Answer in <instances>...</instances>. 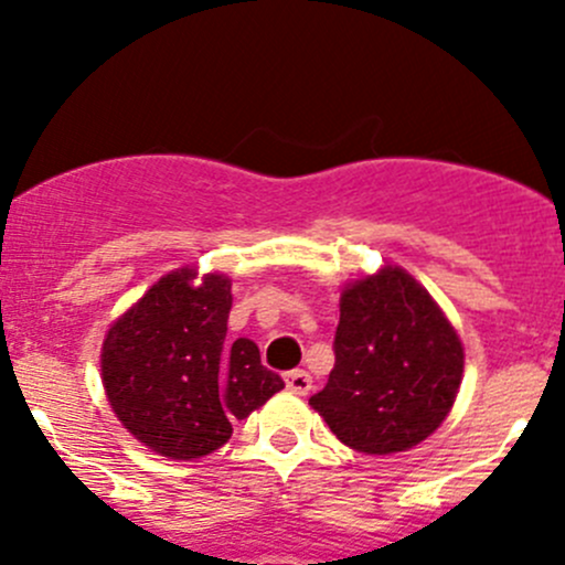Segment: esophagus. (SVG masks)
Segmentation results:
<instances>
[{
  "label": "esophagus",
  "mask_w": 565,
  "mask_h": 565,
  "mask_svg": "<svg viewBox=\"0 0 565 565\" xmlns=\"http://www.w3.org/2000/svg\"><path fill=\"white\" fill-rule=\"evenodd\" d=\"M284 383H287V391L298 393V396H306V393L311 391V374L303 372V369H295V372H287Z\"/></svg>",
  "instance_id": "esophagus-1"
}]
</instances>
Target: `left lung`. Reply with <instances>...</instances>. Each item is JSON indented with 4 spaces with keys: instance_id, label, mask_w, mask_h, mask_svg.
<instances>
[{
    "instance_id": "obj_1",
    "label": "left lung",
    "mask_w": 565,
    "mask_h": 565,
    "mask_svg": "<svg viewBox=\"0 0 565 565\" xmlns=\"http://www.w3.org/2000/svg\"><path fill=\"white\" fill-rule=\"evenodd\" d=\"M335 328V366L309 398L344 446L407 451L451 413L465 350L431 295L396 265L347 284Z\"/></svg>"
}]
</instances>
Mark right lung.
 Returning <instances> with one entry per match:
<instances>
[{"instance_id": "obj_1", "label": "right lung", "mask_w": 565, "mask_h": 565, "mask_svg": "<svg viewBox=\"0 0 565 565\" xmlns=\"http://www.w3.org/2000/svg\"><path fill=\"white\" fill-rule=\"evenodd\" d=\"M230 309V278L207 273L196 284V270L180 267L108 328L100 352L108 404L150 451L207 457L230 440L235 420L284 388L254 341H226Z\"/></svg>"}]
</instances>
